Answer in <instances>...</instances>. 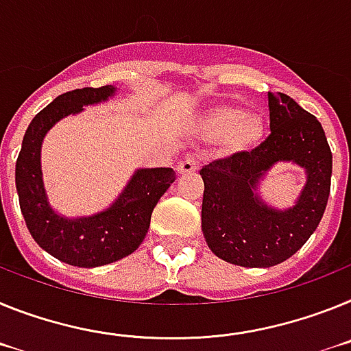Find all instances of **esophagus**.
<instances>
[{"label": "esophagus", "mask_w": 351, "mask_h": 351, "mask_svg": "<svg viewBox=\"0 0 351 351\" xmlns=\"http://www.w3.org/2000/svg\"><path fill=\"white\" fill-rule=\"evenodd\" d=\"M197 169H199V155H187L178 166V171L182 175H189V173H194Z\"/></svg>", "instance_id": "esophagus-1"}]
</instances>
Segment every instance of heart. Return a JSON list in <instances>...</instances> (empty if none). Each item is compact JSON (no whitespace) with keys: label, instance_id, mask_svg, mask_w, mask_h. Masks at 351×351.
<instances>
[{"label":"heart","instance_id":"heart-1","mask_svg":"<svg viewBox=\"0 0 351 351\" xmlns=\"http://www.w3.org/2000/svg\"><path fill=\"white\" fill-rule=\"evenodd\" d=\"M212 134H230L237 143H252L260 138L261 123L256 118L245 117V112L234 108H222L212 112L208 120Z\"/></svg>","mask_w":351,"mask_h":351}]
</instances>
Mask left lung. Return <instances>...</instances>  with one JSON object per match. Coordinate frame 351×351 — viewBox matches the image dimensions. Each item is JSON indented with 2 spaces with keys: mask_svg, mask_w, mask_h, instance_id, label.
<instances>
[{
  "mask_svg": "<svg viewBox=\"0 0 351 351\" xmlns=\"http://www.w3.org/2000/svg\"><path fill=\"white\" fill-rule=\"evenodd\" d=\"M270 134L251 152L212 160L205 182L201 230L212 252L240 267H274L293 256L315 233L330 194L332 152L322 123L285 93H268ZM277 162H293L308 180L298 203L268 207L255 193Z\"/></svg>",
  "mask_w": 351,
  "mask_h": 351,
  "instance_id": "8db88e82",
  "label": "left lung"
}]
</instances>
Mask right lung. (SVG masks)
I'll use <instances>...</instances> for the list:
<instances>
[{
	"mask_svg": "<svg viewBox=\"0 0 351 351\" xmlns=\"http://www.w3.org/2000/svg\"><path fill=\"white\" fill-rule=\"evenodd\" d=\"M117 88H81L56 97L32 120L15 164V189L21 212L35 242L63 263L93 268L132 254L145 240L152 212L176 180L171 167L138 169L123 193L104 212L69 219L49 205L42 180L40 150L45 134L56 121L114 95Z\"/></svg>",
	"mask_w": 351,
	"mask_h": 351,
	"instance_id": "obj_1",
	"label": "right lung"
}]
</instances>
